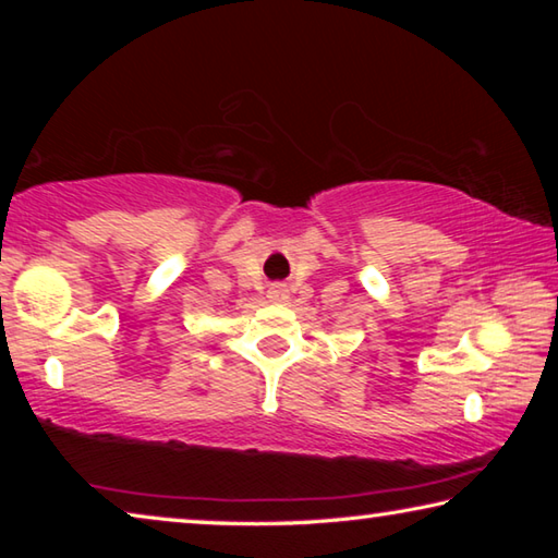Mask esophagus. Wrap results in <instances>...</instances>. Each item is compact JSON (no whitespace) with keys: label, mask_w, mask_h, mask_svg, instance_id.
Segmentation results:
<instances>
[{"label":"esophagus","mask_w":558,"mask_h":558,"mask_svg":"<svg viewBox=\"0 0 558 558\" xmlns=\"http://www.w3.org/2000/svg\"><path fill=\"white\" fill-rule=\"evenodd\" d=\"M268 298H270V302H286L290 298V292L286 286H272L268 290Z\"/></svg>","instance_id":"1"}]
</instances>
